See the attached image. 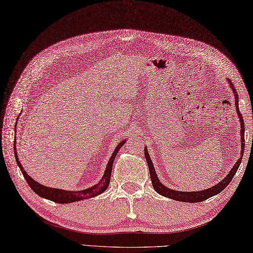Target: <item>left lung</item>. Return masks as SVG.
<instances>
[{
  "instance_id": "obj_1",
  "label": "left lung",
  "mask_w": 253,
  "mask_h": 253,
  "mask_svg": "<svg viewBox=\"0 0 253 253\" xmlns=\"http://www.w3.org/2000/svg\"><path fill=\"white\" fill-rule=\"evenodd\" d=\"M229 84H230V87L233 90V93L235 95V107H236V112L238 115V118L240 120V136H242V151H240V157L238 159V161L235 163V165L233 166V169L230 170V173L225 176V178H223L222 180H221L219 183L214 184L213 187L211 188H208L206 190H203V191H192V192H182V191H176V190H171L168 187L163 186V184L160 182V179L158 178L157 174H156V169H155V165L152 164V161L150 159V156L148 155V151H147V148H145L144 151H145V158H146V161L148 163V168H149V171H150V178H151V182H152V186L155 188V190L159 194H161L165 198H169L171 200H175V201H180V202H187V203H200L205 201L209 198H211V196L215 195L220 193L221 191H222L224 188H226L227 184H229L232 179L234 175L236 174V171L239 168V164L242 162V159H243V155H244V149H245V123H244V119L242 117V113L239 112V107H238V94L236 92V89L234 88V84L231 83V80L229 79Z\"/></svg>"
}]
</instances>
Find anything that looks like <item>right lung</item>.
I'll list each match as a JSON object with an SVG mask.
<instances>
[{
  "label": "right lung",
  "mask_w": 253,
  "mask_h": 253,
  "mask_svg": "<svg viewBox=\"0 0 253 253\" xmlns=\"http://www.w3.org/2000/svg\"><path fill=\"white\" fill-rule=\"evenodd\" d=\"M126 139L121 140L119 145L116 147L114 153L112 155V157H110L109 161L107 163V168L105 169V173H104V176L101 179V181L93 187L85 189V190H82V191H66V190H62V189H54V188L42 186V184L36 182L34 179L31 178V176H29L26 173V170L23 169V166L21 165L19 159H18V157H17L16 139H15L14 150H15V157H16L17 164H18V166H19L21 173H22L23 177L26 178V180H27L29 186L31 187V189H32L36 194L42 196V198L50 200L55 203H59V204H66V203H73V202H77V201H82V200H87L90 198H94V196L103 193L104 191L107 189L108 184H109V180H110V176H112L114 160L117 156V153H118L119 149L123 146V144L126 143Z\"/></svg>",
  "instance_id": "right-lung-1"
}]
</instances>
